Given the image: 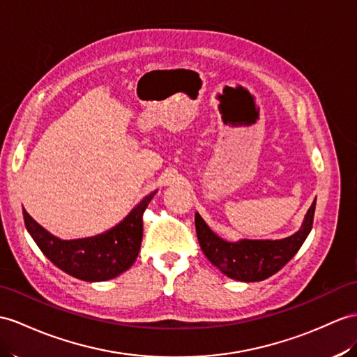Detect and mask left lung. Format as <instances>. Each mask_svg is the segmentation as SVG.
Returning <instances> with one entry per match:
<instances>
[{
	"mask_svg": "<svg viewBox=\"0 0 357 357\" xmlns=\"http://www.w3.org/2000/svg\"><path fill=\"white\" fill-rule=\"evenodd\" d=\"M315 204L317 197L304 215L301 227L283 239L227 241L218 236L206 224L202 215L195 212V230L199 247L206 257L229 279L247 283L262 282L279 273L306 241L314 224Z\"/></svg>",
	"mask_w": 357,
	"mask_h": 357,
	"instance_id": "obj_1",
	"label": "left lung"
}]
</instances>
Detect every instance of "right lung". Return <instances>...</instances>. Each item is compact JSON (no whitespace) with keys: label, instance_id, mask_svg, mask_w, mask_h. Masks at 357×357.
Masks as SVG:
<instances>
[{"label":"right lung","instance_id":"right-lung-1","mask_svg":"<svg viewBox=\"0 0 357 357\" xmlns=\"http://www.w3.org/2000/svg\"><path fill=\"white\" fill-rule=\"evenodd\" d=\"M158 194L153 190L139 202L123 221L95 236L60 239L34 221L24 208V222L40 251L57 268L84 282L115 279L135 264L142 242V215Z\"/></svg>","mask_w":357,"mask_h":357}]
</instances>
